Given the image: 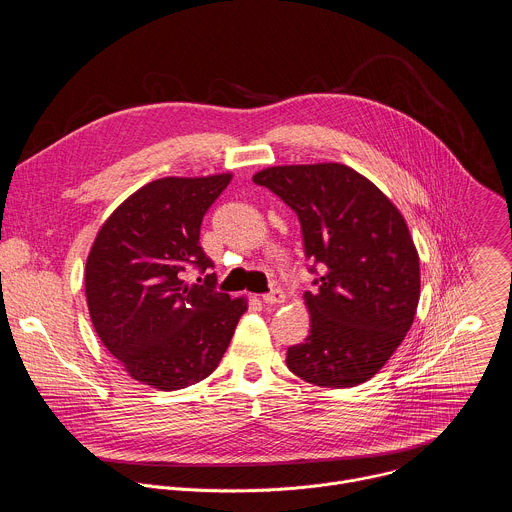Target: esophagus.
<instances>
[{
  "mask_svg": "<svg viewBox=\"0 0 512 512\" xmlns=\"http://www.w3.org/2000/svg\"><path fill=\"white\" fill-rule=\"evenodd\" d=\"M283 291L281 289H271L269 294H263L261 296V300H263V304H267V306H275V304H281L283 302Z\"/></svg>",
  "mask_w": 512,
  "mask_h": 512,
  "instance_id": "obj_1",
  "label": "esophagus"
}]
</instances>
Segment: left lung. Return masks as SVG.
Instances as JSON below:
<instances>
[{
	"label": "left lung",
	"mask_w": 512,
	"mask_h": 512,
	"mask_svg": "<svg viewBox=\"0 0 512 512\" xmlns=\"http://www.w3.org/2000/svg\"><path fill=\"white\" fill-rule=\"evenodd\" d=\"M253 182L298 214L306 257L324 265L318 289L304 294L310 336L287 348V369L328 389L369 381L403 342L419 304V255L403 214L344 164L273 166Z\"/></svg>",
	"instance_id": "left-lung-1"
}]
</instances>
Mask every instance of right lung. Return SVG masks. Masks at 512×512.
Segmentation results:
<instances>
[{"mask_svg": "<svg viewBox=\"0 0 512 512\" xmlns=\"http://www.w3.org/2000/svg\"><path fill=\"white\" fill-rule=\"evenodd\" d=\"M233 174L168 176L141 186L99 229L85 267L95 332L123 371L160 391L206 379L247 312V298L214 289L200 247L202 216ZM207 271L198 284L185 271Z\"/></svg>", "mask_w": 512, "mask_h": 512, "instance_id": "obj_1", "label": "right lung"}]
</instances>
